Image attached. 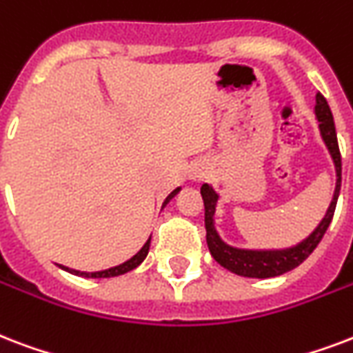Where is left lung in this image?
Wrapping results in <instances>:
<instances>
[{"instance_id": "8db88e82", "label": "left lung", "mask_w": 353, "mask_h": 353, "mask_svg": "<svg viewBox=\"0 0 353 353\" xmlns=\"http://www.w3.org/2000/svg\"><path fill=\"white\" fill-rule=\"evenodd\" d=\"M314 111H316V118H319L320 122L319 125L322 139L326 142L327 150L332 153L333 163H335V168H337V187H335L332 205L327 209L324 220L298 246L283 250V252H250V250L231 248V246L224 244V242L220 241V236L216 235L214 225H212V212H214V203H216L219 196L214 194V190L209 185L201 187V198H203V207H205L207 246H209V252L214 257V261L224 266V268H228V270H231L233 274H239V276H244V278H274V276H281V274L289 272V270L296 268L298 265H302L303 261L313 254V250L319 246V242L322 241V236H324L326 230L332 224L333 212H335V207H337L339 192H341V170H343L341 150H339L332 109H330L326 98L320 92L316 94V107H314Z\"/></svg>"}]
</instances>
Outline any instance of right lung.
Masks as SVG:
<instances>
[{
    "label": "right lung",
    "instance_id": "add662e5",
    "mask_svg": "<svg viewBox=\"0 0 353 353\" xmlns=\"http://www.w3.org/2000/svg\"><path fill=\"white\" fill-rule=\"evenodd\" d=\"M177 190H179V188H176L174 192H170V194L166 196L165 203H168V201H170L172 198L177 194ZM165 203H163V205H165ZM148 250H150V239H148L146 244L142 246L141 252H139L137 255H133V257H131L129 261H125L123 265H118V266H114V268H109V270H101V272L87 274V272H79V270H70V268H64V266H63V268H64V270H68V272L75 274V276H85V278H114V276H120V274L129 272V270H133V268H137V266L141 265L142 261L146 259Z\"/></svg>",
    "mask_w": 353,
    "mask_h": 353
}]
</instances>
